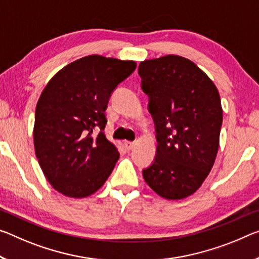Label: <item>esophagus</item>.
I'll use <instances>...</instances> for the list:
<instances>
[{
    "label": "esophagus",
    "instance_id": "1",
    "mask_svg": "<svg viewBox=\"0 0 259 259\" xmlns=\"http://www.w3.org/2000/svg\"><path fill=\"white\" fill-rule=\"evenodd\" d=\"M123 145H124V147H125V149L126 150H131V149H133V147L135 146V143L134 142H129V141H125L124 143H123Z\"/></svg>",
    "mask_w": 259,
    "mask_h": 259
}]
</instances>
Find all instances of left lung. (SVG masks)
Here are the masks:
<instances>
[{"instance_id":"left-lung-1","label":"left lung","mask_w":259,"mask_h":259,"mask_svg":"<svg viewBox=\"0 0 259 259\" xmlns=\"http://www.w3.org/2000/svg\"><path fill=\"white\" fill-rule=\"evenodd\" d=\"M138 73L158 143L154 161L143 176L159 196L183 199L202 186L218 153L219 92L206 73L182 56L143 61Z\"/></svg>"}]
</instances>
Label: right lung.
<instances>
[{"label":"right lung","mask_w":259,"mask_h":259,"mask_svg":"<svg viewBox=\"0 0 259 259\" xmlns=\"http://www.w3.org/2000/svg\"><path fill=\"white\" fill-rule=\"evenodd\" d=\"M134 61L90 55L48 81L35 108V155L53 188L72 198L104 186L120 153L105 136V110L116 86L136 69ZM98 126L97 137L93 135Z\"/></svg>","instance_id":"add662e5"}]
</instances>
